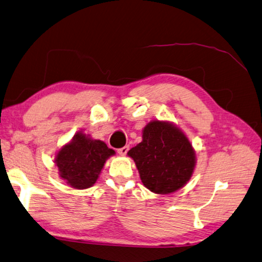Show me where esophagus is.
<instances>
[{"label": "esophagus", "mask_w": 262, "mask_h": 262, "mask_svg": "<svg viewBox=\"0 0 262 262\" xmlns=\"http://www.w3.org/2000/svg\"><path fill=\"white\" fill-rule=\"evenodd\" d=\"M128 149H129V146L126 145V146H122V147L117 149V152H118L120 155H126L127 152H128Z\"/></svg>", "instance_id": "obj_1"}]
</instances>
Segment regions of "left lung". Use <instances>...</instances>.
I'll use <instances>...</instances> for the list:
<instances>
[{"mask_svg":"<svg viewBox=\"0 0 262 262\" xmlns=\"http://www.w3.org/2000/svg\"><path fill=\"white\" fill-rule=\"evenodd\" d=\"M143 185L155 193H171L190 179L194 152L185 134L173 125L152 121L144 128L143 141L128 151Z\"/></svg>","mask_w":262,"mask_h":262,"instance_id":"8db88e82","label":"left lung"}]
</instances>
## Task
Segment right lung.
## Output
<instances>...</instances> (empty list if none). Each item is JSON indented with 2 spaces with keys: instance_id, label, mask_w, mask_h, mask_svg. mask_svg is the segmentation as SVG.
Wrapping results in <instances>:
<instances>
[{
  "instance_id": "add662e5",
  "label": "right lung",
  "mask_w": 262,
  "mask_h": 262,
  "mask_svg": "<svg viewBox=\"0 0 262 262\" xmlns=\"http://www.w3.org/2000/svg\"><path fill=\"white\" fill-rule=\"evenodd\" d=\"M115 154L101 141H94L79 133L58 152L56 165L59 176L76 189H86L96 183L105 160Z\"/></svg>"
}]
</instances>
